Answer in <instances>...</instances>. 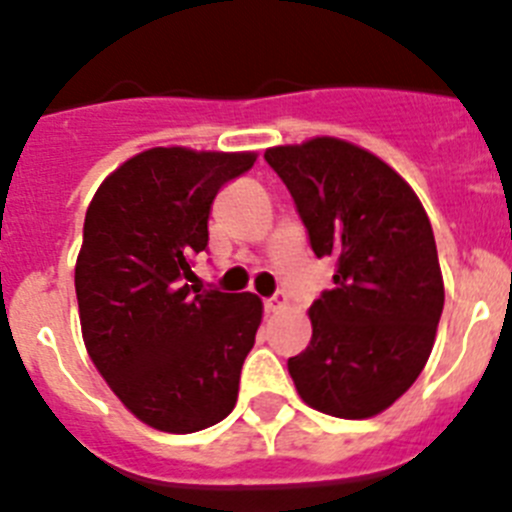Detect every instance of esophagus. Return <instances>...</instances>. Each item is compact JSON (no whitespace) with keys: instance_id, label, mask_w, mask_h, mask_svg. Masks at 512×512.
<instances>
[{"instance_id":"obj_1","label":"esophagus","mask_w":512,"mask_h":512,"mask_svg":"<svg viewBox=\"0 0 512 512\" xmlns=\"http://www.w3.org/2000/svg\"><path fill=\"white\" fill-rule=\"evenodd\" d=\"M284 305V297L282 295H274V297H264V310L266 312H274Z\"/></svg>"}]
</instances>
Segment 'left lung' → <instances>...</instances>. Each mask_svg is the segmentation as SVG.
I'll return each instance as SVG.
<instances>
[{"label":"left lung","mask_w":512,"mask_h":512,"mask_svg":"<svg viewBox=\"0 0 512 512\" xmlns=\"http://www.w3.org/2000/svg\"><path fill=\"white\" fill-rule=\"evenodd\" d=\"M295 200L312 253L336 261L312 302V338L287 361L302 400L336 418H372L410 390L443 312L436 238L397 171L346 140L264 153Z\"/></svg>","instance_id":"1"}]
</instances>
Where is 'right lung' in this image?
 <instances>
[{"mask_svg": "<svg viewBox=\"0 0 512 512\" xmlns=\"http://www.w3.org/2000/svg\"><path fill=\"white\" fill-rule=\"evenodd\" d=\"M253 153L151 148L102 182L84 217L76 300L94 366L135 418L194 433L230 415L261 323L251 292L202 289L217 192Z\"/></svg>", "mask_w": 512, "mask_h": 512, "instance_id": "right-lung-1", "label": "right lung"}]
</instances>
